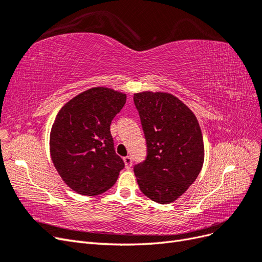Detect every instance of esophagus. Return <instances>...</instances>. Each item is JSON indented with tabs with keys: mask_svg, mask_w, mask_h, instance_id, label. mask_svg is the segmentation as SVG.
<instances>
[{
	"mask_svg": "<svg viewBox=\"0 0 262 262\" xmlns=\"http://www.w3.org/2000/svg\"><path fill=\"white\" fill-rule=\"evenodd\" d=\"M123 162H124V164H125V167L126 168H131V166H132V157L131 156H125V157H123Z\"/></svg>",
	"mask_w": 262,
	"mask_h": 262,
	"instance_id": "34e87169",
	"label": "esophagus"
}]
</instances>
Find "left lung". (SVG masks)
<instances>
[{
  "instance_id": "1",
  "label": "left lung",
  "mask_w": 262,
  "mask_h": 262,
  "mask_svg": "<svg viewBox=\"0 0 262 262\" xmlns=\"http://www.w3.org/2000/svg\"><path fill=\"white\" fill-rule=\"evenodd\" d=\"M146 140L145 160L134 165L140 190L157 203L175 201L202 168L203 138L195 116L184 102L166 93L134 94Z\"/></svg>"
}]
</instances>
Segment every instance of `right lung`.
<instances>
[{
	"label": "right lung",
	"instance_id": "obj_1",
	"mask_svg": "<svg viewBox=\"0 0 262 262\" xmlns=\"http://www.w3.org/2000/svg\"><path fill=\"white\" fill-rule=\"evenodd\" d=\"M125 95L94 87L71 99L55 117L50 133L54 167L77 193L107 191L124 168L116 154L110 124L125 104Z\"/></svg>",
	"mask_w": 262,
	"mask_h": 262
}]
</instances>
